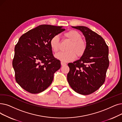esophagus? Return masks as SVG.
Wrapping results in <instances>:
<instances>
[{"label":"esophagus","mask_w":122,"mask_h":122,"mask_svg":"<svg viewBox=\"0 0 122 122\" xmlns=\"http://www.w3.org/2000/svg\"><path fill=\"white\" fill-rule=\"evenodd\" d=\"M61 64L62 66H65L66 65V63H64V62H61Z\"/></svg>","instance_id":"esophagus-1"}]
</instances>
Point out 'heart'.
Masks as SVG:
<instances>
[{"instance_id": "obj_1", "label": "heart", "mask_w": 122, "mask_h": 122, "mask_svg": "<svg viewBox=\"0 0 122 122\" xmlns=\"http://www.w3.org/2000/svg\"><path fill=\"white\" fill-rule=\"evenodd\" d=\"M64 36L70 41L66 48L65 52H59L55 54V57L61 61L68 62L75 59L76 55L79 58L84 55L87 49L86 42L82 39V36L80 32L75 30L69 31ZM50 45L52 50L57 52L60 49V41L58 35H55L51 39Z\"/></svg>"}]
</instances>
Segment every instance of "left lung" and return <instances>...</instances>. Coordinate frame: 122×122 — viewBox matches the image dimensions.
<instances>
[{
	"label": "left lung",
	"instance_id": "left-lung-1",
	"mask_svg": "<svg viewBox=\"0 0 122 122\" xmlns=\"http://www.w3.org/2000/svg\"><path fill=\"white\" fill-rule=\"evenodd\" d=\"M80 30L85 37L87 49L80 59L68 63L67 80L76 92L91 94L104 84L109 65V48L101 36L83 26H72Z\"/></svg>",
	"mask_w": 122,
	"mask_h": 122
}]
</instances>
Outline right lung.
<instances>
[{"mask_svg":"<svg viewBox=\"0 0 122 122\" xmlns=\"http://www.w3.org/2000/svg\"><path fill=\"white\" fill-rule=\"evenodd\" d=\"M65 30L62 26L41 25L19 39L15 46L12 65L16 81L25 91L39 93L52 83L61 63L53 55L50 41Z\"/></svg>","mask_w":122,"mask_h":122,"instance_id":"obj_1","label":"right lung"}]
</instances>
